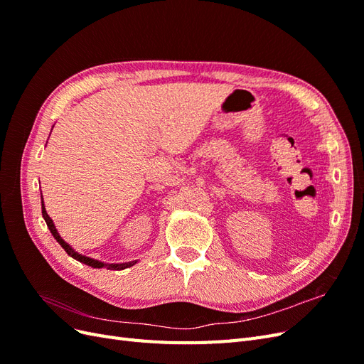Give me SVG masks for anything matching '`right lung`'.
Wrapping results in <instances>:
<instances>
[{
    "mask_svg": "<svg viewBox=\"0 0 364 364\" xmlns=\"http://www.w3.org/2000/svg\"><path fill=\"white\" fill-rule=\"evenodd\" d=\"M54 127V126H53ZM53 130V129H51ZM42 217H43V220H46V223H47V226H48V229H50V232H51V235L58 240V243L65 249V252L68 253L70 257H73L74 259H77V261H80V262H83V264H86V266H90V267H94V269H109V270H124V269H127V267H132V266H135V264L138 262L136 259L135 261H129V262H118V264H109V262H103V261H98V259H94V258H90V257H85V255H82V253H79V252H75L67 241H65L60 235H59V232H58V229H56V226H54V223H53V220L50 218V215L47 214V211H46V206H43V199H42Z\"/></svg>",
    "mask_w": 364,
    "mask_h": 364,
    "instance_id": "1",
    "label": "right lung"
}]
</instances>
